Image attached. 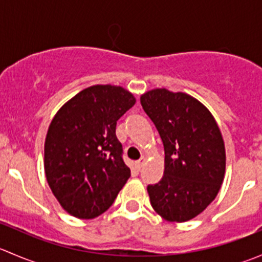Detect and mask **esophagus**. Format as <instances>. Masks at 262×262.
Masks as SVG:
<instances>
[{
  "instance_id": "34e87169",
  "label": "esophagus",
  "mask_w": 262,
  "mask_h": 262,
  "mask_svg": "<svg viewBox=\"0 0 262 262\" xmlns=\"http://www.w3.org/2000/svg\"><path fill=\"white\" fill-rule=\"evenodd\" d=\"M144 162H146V158H144V157H142L141 160L137 161V162H136V167H137V170H141V168L143 167Z\"/></svg>"
}]
</instances>
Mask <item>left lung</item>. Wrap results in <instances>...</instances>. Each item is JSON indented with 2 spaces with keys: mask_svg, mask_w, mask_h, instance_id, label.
I'll return each instance as SVG.
<instances>
[{
  "mask_svg": "<svg viewBox=\"0 0 262 262\" xmlns=\"http://www.w3.org/2000/svg\"><path fill=\"white\" fill-rule=\"evenodd\" d=\"M165 148L160 182L148 185L150 205L168 222H187L215 199L226 172V148L212 113L184 92L155 89L141 96Z\"/></svg>",
  "mask_w": 262,
  "mask_h": 262,
  "instance_id": "obj_1",
  "label": "left lung"
}]
</instances>
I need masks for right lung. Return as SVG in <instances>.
I'll return each instance as SVG.
<instances>
[{
  "label": "right lung",
  "instance_id": "add662e5",
  "mask_svg": "<svg viewBox=\"0 0 262 262\" xmlns=\"http://www.w3.org/2000/svg\"><path fill=\"white\" fill-rule=\"evenodd\" d=\"M128 90L95 84L78 92L57 112L44 144V171L63 209L80 219L109 209L130 178L116 121L133 105Z\"/></svg>",
  "mask_w": 262,
  "mask_h": 262
}]
</instances>
